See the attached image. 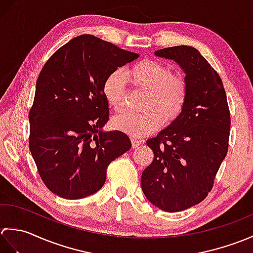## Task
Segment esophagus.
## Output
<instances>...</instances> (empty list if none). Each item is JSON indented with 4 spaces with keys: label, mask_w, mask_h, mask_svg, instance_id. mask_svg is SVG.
<instances>
[{
    "label": "esophagus",
    "mask_w": 253,
    "mask_h": 253,
    "mask_svg": "<svg viewBox=\"0 0 253 253\" xmlns=\"http://www.w3.org/2000/svg\"><path fill=\"white\" fill-rule=\"evenodd\" d=\"M142 143V140H138L136 138H131V144L132 148H138Z\"/></svg>",
    "instance_id": "esophagus-1"
}]
</instances>
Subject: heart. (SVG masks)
<instances>
[{"mask_svg": "<svg viewBox=\"0 0 253 253\" xmlns=\"http://www.w3.org/2000/svg\"><path fill=\"white\" fill-rule=\"evenodd\" d=\"M125 77L135 90L144 91L141 113L125 114L113 121L115 129L131 137H144L165 124L173 123L185 109L188 87L185 78L171 74L170 69L158 61L143 60L128 68ZM125 77L113 72L102 85L106 103L116 113L125 110L127 92Z\"/></svg>", "mask_w": 253, "mask_h": 253, "instance_id": "1", "label": "heart"}]
</instances>
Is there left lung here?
I'll return each mask as SVG.
<instances>
[{
    "label": "left lung",
    "instance_id": "left-lung-1",
    "mask_svg": "<svg viewBox=\"0 0 253 253\" xmlns=\"http://www.w3.org/2000/svg\"><path fill=\"white\" fill-rule=\"evenodd\" d=\"M154 54L185 72L188 96L179 117L147 140L154 158L143 170L141 188L153 206L179 212L211 191L227 154L230 113L221 77L197 49L177 45Z\"/></svg>",
    "mask_w": 253,
    "mask_h": 253
}]
</instances>
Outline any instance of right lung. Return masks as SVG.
Segmentation results:
<instances>
[{"instance_id":"add662e5","label":"right lung","mask_w":253,"mask_h":253,"mask_svg":"<svg viewBox=\"0 0 253 253\" xmlns=\"http://www.w3.org/2000/svg\"><path fill=\"white\" fill-rule=\"evenodd\" d=\"M139 54L94 36L60 47L41 69L29 112V149L44 185L76 200L100 190L109 164L131 148L120 130L103 131L109 104L102 85Z\"/></svg>"}]
</instances>
